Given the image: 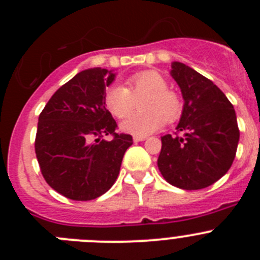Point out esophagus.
<instances>
[{"label":"esophagus","instance_id":"34e87169","mask_svg":"<svg viewBox=\"0 0 260 260\" xmlns=\"http://www.w3.org/2000/svg\"><path fill=\"white\" fill-rule=\"evenodd\" d=\"M133 139H134L135 143H138V142H143V141H146L147 137H134V138H133Z\"/></svg>","mask_w":260,"mask_h":260}]
</instances>
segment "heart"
<instances>
[{
  "label": "heart",
  "instance_id": "b5f03b06",
  "mask_svg": "<svg viewBox=\"0 0 260 260\" xmlns=\"http://www.w3.org/2000/svg\"><path fill=\"white\" fill-rule=\"evenodd\" d=\"M126 88L113 84L105 92V105L113 116L123 118L142 95V112L131 115L121 122V130L133 135H148L164 123L174 122L182 112L180 96L168 88L167 80L156 71L138 73L126 80Z\"/></svg>",
  "mask_w": 260,
  "mask_h": 260
}]
</instances>
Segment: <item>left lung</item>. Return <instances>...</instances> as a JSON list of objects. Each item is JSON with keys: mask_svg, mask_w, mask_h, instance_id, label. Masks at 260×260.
Returning <instances> with one entry per match:
<instances>
[{"mask_svg": "<svg viewBox=\"0 0 260 260\" xmlns=\"http://www.w3.org/2000/svg\"><path fill=\"white\" fill-rule=\"evenodd\" d=\"M171 75L182 93L177 132L161 137L158 171L171 185L199 190L220 180L232 167L240 141L233 105L219 87L182 62Z\"/></svg>", "mask_w": 260, "mask_h": 260, "instance_id": "obj_1", "label": "left lung"}]
</instances>
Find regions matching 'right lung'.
<instances>
[{
	"label": "right lung",
	"mask_w": 260,
	"mask_h": 260,
	"mask_svg": "<svg viewBox=\"0 0 260 260\" xmlns=\"http://www.w3.org/2000/svg\"><path fill=\"white\" fill-rule=\"evenodd\" d=\"M116 73L93 68L57 89L39 116L35 152L52 189L73 201H92L116 182L133 137L117 134L105 105ZM113 135L112 141L102 139Z\"/></svg>",
	"instance_id": "1"
}]
</instances>
